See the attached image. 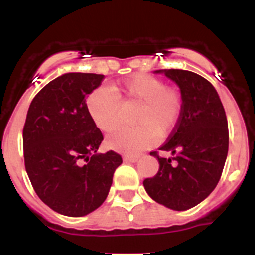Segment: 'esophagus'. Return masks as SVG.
<instances>
[{
    "label": "esophagus",
    "instance_id": "1",
    "mask_svg": "<svg viewBox=\"0 0 255 255\" xmlns=\"http://www.w3.org/2000/svg\"><path fill=\"white\" fill-rule=\"evenodd\" d=\"M139 155H125L123 156V160L128 161V163H137Z\"/></svg>",
    "mask_w": 255,
    "mask_h": 255
}]
</instances>
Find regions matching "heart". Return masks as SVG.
I'll return each instance as SVG.
<instances>
[{"label": "heart", "mask_w": 255, "mask_h": 255, "mask_svg": "<svg viewBox=\"0 0 255 255\" xmlns=\"http://www.w3.org/2000/svg\"><path fill=\"white\" fill-rule=\"evenodd\" d=\"M139 106L134 121L138 126L120 128L107 137V145L113 150L137 154L149 148L160 137L173 132L180 120L182 101L179 91L166 86L161 79L148 74H138L126 79L120 86H100L86 100L87 111L96 127L111 132L120 123L121 104Z\"/></svg>", "instance_id": "obj_1"}]
</instances>
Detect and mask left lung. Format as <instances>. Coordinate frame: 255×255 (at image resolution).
Masks as SVG:
<instances>
[{
    "label": "left lung",
    "instance_id": "obj_1",
    "mask_svg": "<svg viewBox=\"0 0 255 255\" xmlns=\"http://www.w3.org/2000/svg\"><path fill=\"white\" fill-rule=\"evenodd\" d=\"M173 80L181 92L182 110L169 140L158 151L155 176L143 181L149 196L175 211L196 206L215 190L228 153V123L220 96L210 81L192 71L155 70Z\"/></svg>",
    "mask_w": 255,
    "mask_h": 255
}]
</instances>
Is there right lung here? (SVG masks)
Returning <instances> with one entry per match:
<instances>
[{
  "instance_id": "add662e5",
  "label": "right lung",
  "mask_w": 255,
  "mask_h": 255,
  "mask_svg": "<svg viewBox=\"0 0 255 255\" xmlns=\"http://www.w3.org/2000/svg\"><path fill=\"white\" fill-rule=\"evenodd\" d=\"M100 74L66 73L33 99L24 128V165L34 191L47 206L70 217L104 204L120 154L97 153L104 140L90 117L86 96L101 85Z\"/></svg>"
}]
</instances>
